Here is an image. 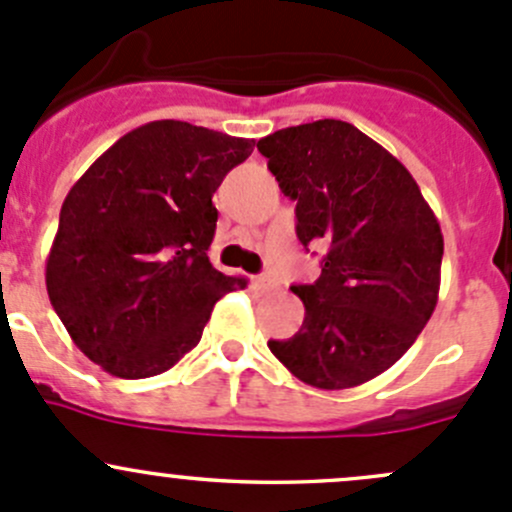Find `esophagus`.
Listing matches in <instances>:
<instances>
[{
  "label": "esophagus",
  "instance_id": "obj_1",
  "mask_svg": "<svg viewBox=\"0 0 512 512\" xmlns=\"http://www.w3.org/2000/svg\"><path fill=\"white\" fill-rule=\"evenodd\" d=\"M252 285H255L257 292H262V294H267V292H272V289H277V282L270 280V277H255V280H252Z\"/></svg>",
  "mask_w": 512,
  "mask_h": 512
}]
</instances>
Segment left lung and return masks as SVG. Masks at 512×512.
<instances>
[{
    "instance_id": "left-lung-1",
    "label": "left lung",
    "mask_w": 512,
    "mask_h": 512,
    "mask_svg": "<svg viewBox=\"0 0 512 512\" xmlns=\"http://www.w3.org/2000/svg\"><path fill=\"white\" fill-rule=\"evenodd\" d=\"M257 151L297 200L299 242L329 245L319 280L292 287L299 332L267 347L317 389L366 384L409 352L436 309L441 225L414 175L352 123L282 128Z\"/></svg>"
}]
</instances>
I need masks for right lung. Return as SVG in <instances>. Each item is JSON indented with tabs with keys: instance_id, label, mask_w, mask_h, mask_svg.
I'll return each mask as SVG.
<instances>
[{
	"instance_id": "obj_1",
	"label": "right lung",
	"mask_w": 512,
	"mask_h": 512,
	"mask_svg": "<svg viewBox=\"0 0 512 512\" xmlns=\"http://www.w3.org/2000/svg\"><path fill=\"white\" fill-rule=\"evenodd\" d=\"M255 141L185 121L118 138L74 183L46 257V292L76 347L118 379L173 369L242 277L208 250L213 193Z\"/></svg>"
}]
</instances>
